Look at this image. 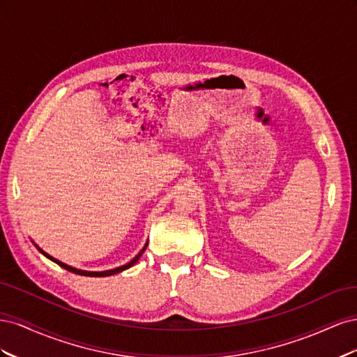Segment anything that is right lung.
I'll return each mask as SVG.
<instances>
[{"instance_id":"1","label":"right lung","mask_w":357,"mask_h":357,"mask_svg":"<svg viewBox=\"0 0 357 357\" xmlns=\"http://www.w3.org/2000/svg\"><path fill=\"white\" fill-rule=\"evenodd\" d=\"M32 244H36V243L32 241ZM147 244H149V240H147V243L144 244V247L142 248V250H139V253H138V255H137L134 259H131V261H129L128 264H125V265H122V266L113 268V269H107V271H84V269H77V268L70 266V265H67V264H63V262L58 261V259H55V257H53V256H50V255H49V253H46L45 250H41V248H40L37 244H36V247L38 248V252H40L41 255H45L47 259H50V261H53V262H55V264H58L59 266H62L63 269H67V271H70V273L79 274V275H84V277H109V275H114V274H117V273H122V271H125V269H128V268H131L132 265H135V264L138 262L139 256H142V255L144 253V250H146Z\"/></svg>"}]
</instances>
